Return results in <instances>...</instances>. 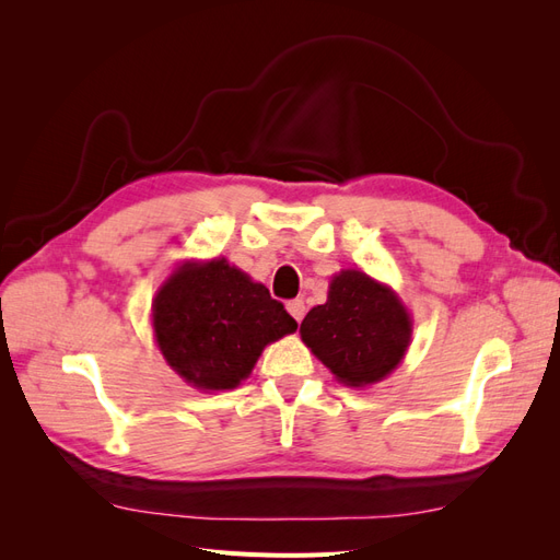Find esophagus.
I'll use <instances>...</instances> for the list:
<instances>
[{"label":"esophagus","instance_id":"1","mask_svg":"<svg viewBox=\"0 0 560 560\" xmlns=\"http://www.w3.org/2000/svg\"><path fill=\"white\" fill-rule=\"evenodd\" d=\"M287 311H290V315H292L296 322H301L303 315H306V303H303L301 299H294V301L287 303Z\"/></svg>","mask_w":560,"mask_h":560}]
</instances>
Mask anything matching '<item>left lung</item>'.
<instances>
[{"instance_id":"8db88e82","label":"left lung","mask_w":560,"mask_h":560,"mask_svg":"<svg viewBox=\"0 0 560 560\" xmlns=\"http://www.w3.org/2000/svg\"><path fill=\"white\" fill-rule=\"evenodd\" d=\"M299 331L338 381L364 387L401 362L413 325L387 284L348 268L331 278L327 303L303 317Z\"/></svg>"}]
</instances>
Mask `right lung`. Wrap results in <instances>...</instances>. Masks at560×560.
I'll use <instances>...</instances> for the list:
<instances>
[{"label": "right lung", "mask_w": 560, "mask_h": 560, "mask_svg": "<svg viewBox=\"0 0 560 560\" xmlns=\"http://www.w3.org/2000/svg\"><path fill=\"white\" fill-rule=\"evenodd\" d=\"M151 325L165 362L198 389L241 385L261 350L299 327L261 282L226 259L182 264L159 290Z\"/></svg>", "instance_id": "add662e5"}]
</instances>
